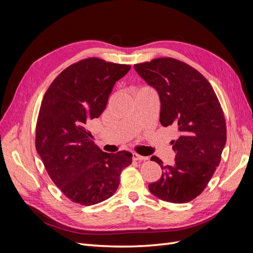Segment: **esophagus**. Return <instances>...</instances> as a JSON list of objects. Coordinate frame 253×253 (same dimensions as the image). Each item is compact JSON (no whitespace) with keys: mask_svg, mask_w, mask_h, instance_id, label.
<instances>
[{"mask_svg":"<svg viewBox=\"0 0 253 253\" xmlns=\"http://www.w3.org/2000/svg\"><path fill=\"white\" fill-rule=\"evenodd\" d=\"M133 160H135V162H144V160H148V157L147 156H141L139 154H137V153H133Z\"/></svg>","mask_w":253,"mask_h":253,"instance_id":"obj_1","label":"esophagus"}]
</instances>
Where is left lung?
<instances>
[{
	"instance_id": "8db88e82",
	"label": "left lung",
	"mask_w": 253,
	"mask_h": 253,
	"mask_svg": "<svg viewBox=\"0 0 253 253\" xmlns=\"http://www.w3.org/2000/svg\"><path fill=\"white\" fill-rule=\"evenodd\" d=\"M134 67L158 91L160 124L178 133L171 141L176 154L173 166L151 157L163 174L150 183V192L168 203L191 202L209 183L226 144V120L218 98L200 72L177 59L157 58Z\"/></svg>"
}]
</instances>
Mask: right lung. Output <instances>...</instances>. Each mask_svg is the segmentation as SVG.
<instances>
[{"mask_svg":"<svg viewBox=\"0 0 253 253\" xmlns=\"http://www.w3.org/2000/svg\"><path fill=\"white\" fill-rule=\"evenodd\" d=\"M131 65L82 59L51 82L38 115L36 149L51 180L68 200L91 206L110 198L132 154L102 152L86 125L104 111L114 84Z\"/></svg>","mask_w":253,"mask_h":253,"instance_id":"obj_1","label":"right lung"}]
</instances>
